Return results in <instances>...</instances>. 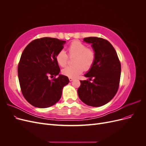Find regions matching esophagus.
Returning <instances> with one entry per match:
<instances>
[{"mask_svg": "<svg viewBox=\"0 0 146 146\" xmlns=\"http://www.w3.org/2000/svg\"><path fill=\"white\" fill-rule=\"evenodd\" d=\"M69 80L70 82H72V81H73V80H74V79L73 78H70V77H69Z\"/></svg>", "mask_w": 146, "mask_h": 146, "instance_id": "34e87169", "label": "esophagus"}]
</instances>
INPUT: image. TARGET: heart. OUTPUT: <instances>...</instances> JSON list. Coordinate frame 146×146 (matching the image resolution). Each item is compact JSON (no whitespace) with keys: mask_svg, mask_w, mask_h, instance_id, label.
<instances>
[{"mask_svg":"<svg viewBox=\"0 0 146 146\" xmlns=\"http://www.w3.org/2000/svg\"><path fill=\"white\" fill-rule=\"evenodd\" d=\"M70 56H76L73 66H69L62 70V74L70 78H76L85 70H90L93 66L96 54L95 51L80 41H74L68 47ZM69 56L64 50H61L56 55V61L61 67H65L68 63Z\"/></svg>","mask_w":146,"mask_h":146,"instance_id":"b5f03b06","label":"heart"}]
</instances>
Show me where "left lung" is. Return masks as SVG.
I'll return each mask as SVG.
<instances>
[{
    "instance_id": "1",
    "label": "left lung",
    "mask_w": 146,
    "mask_h": 146,
    "mask_svg": "<svg viewBox=\"0 0 146 146\" xmlns=\"http://www.w3.org/2000/svg\"><path fill=\"white\" fill-rule=\"evenodd\" d=\"M92 44L96 54L93 66L85 75L90 80H81L77 90L79 98L91 107H101L116 95L120 82L121 66L113 46L105 39L98 37L84 38Z\"/></svg>"
}]
</instances>
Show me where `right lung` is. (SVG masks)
Returning a JSON list of instances; mask_svg holds the SVG:
<instances>
[{
	"label": "right lung",
	"mask_w": 146,
	"mask_h": 146,
	"mask_svg": "<svg viewBox=\"0 0 146 146\" xmlns=\"http://www.w3.org/2000/svg\"><path fill=\"white\" fill-rule=\"evenodd\" d=\"M65 41L44 37L36 39L26 46L21 55L17 73L21 92L35 107L48 108L58 102L63 88L69 82L60 69L56 55L63 48ZM49 77H54L52 81Z\"/></svg>",
	"instance_id": "1"
}]
</instances>
